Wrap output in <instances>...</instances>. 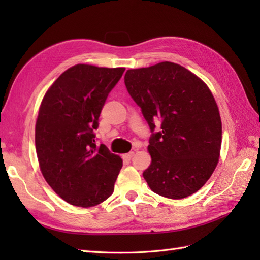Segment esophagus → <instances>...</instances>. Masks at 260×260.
Returning <instances> with one entry per match:
<instances>
[{
    "label": "esophagus",
    "instance_id": "esophagus-1",
    "mask_svg": "<svg viewBox=\"0 0 260 260\" xmlns=\"http://www.w3.org/2000/svg\"><path fill=\"white\" fill-rule=\"evenodd\" d=\"M133 155H134V152H129V153H127V154H124L123 158L126 159V161H129V159L133 157Z\"/></svg>",
    "mask_w": 260,
    "mask_h": 260
}]
</instances>
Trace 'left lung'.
I'll list each match as a JSON object with an SVG mask.
<instances>
[{"instance_id":"obj_1","label":"left lung","mask_w":260,"mask_h":260,"mask_svg":"<svg viewBox=\"0 0 260 260\" xmlns=\"http://www.w3.org/2000/svg\"><path fill=\"white\" fill-rule=\"evenodd\" d=\"M125 85L153 132L144 172L153 192L183 199L199 191L220 157L222 124L218 105L202 79L182 66L164 61L126 71Z\"/></svg>"}]
</instances>
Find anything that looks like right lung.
Masks as SVG:
<instances>
[{
    "mask_svg": "<svg viewBox=\"0 0 260 260\" xmlns=\"http://www.w3.org/2000/svg\"><path fill=\"white\" fill-rule=\"evenodd\" d=\"M124 71L73 66L50 86L39 108V167L51 189L73 206H97L114 191L123 159L104 144L96 146L93 129L108 93Z\"/></svg>",
    "mask_w": 260,
    "mask_h": 260,
    "instance_id": "right-lung-1",
    "label": "right lung"
}]
</instances>
